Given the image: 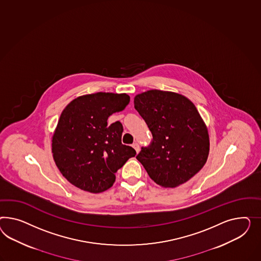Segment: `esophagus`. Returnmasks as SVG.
I'll use <instances>...</instances> for the list:
<instances>
[{"instance_id": "esophagus-1", "label": "esophagus", "mask_w": 261, "mask_h": 261, "mask_svg": "<svg viewBox=\"0 0 261 261\" xmlns=\"http://www.w3.org/2000/svg\"><path fill=\"white\" fill-rule=\"evenodd\" d=\"M132 146H133V148L136 150V152H137V153H139V152H140L141 148H140V145H139V143H138V142H135V143H133V145H132Z\"/></svg>"}]
</instances>
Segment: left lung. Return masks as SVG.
Masks as SVG:
<instances>
[{
  "instance_id": "left-lung-1",
  "label": "left lung",
  "mask_w": 261,
  "mask_h": 261,
  "mask_svg": "<svg viewBox=\"0 0 261 261\" xmlns=\"http://www.w3.org/2000/svg\"><path fill=\"white\" fill-rule=\"evenodd\" d=\"M135 109L153 136L137 160L155 184L174 188L204 166L209 135L195 105L180 94L149 90L135 97Z\"/></svg>"
}]
</instances>
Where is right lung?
<instances>
[{
  "label": "right lung",
  "instance_id": "right-lung-1",
  "mask_svg": "<svg viewBox=\"0 0 261 261\" xmlns=\"http://www.w3.org/2000/svg\"><path fill=\"white\" fill-rule=\"evenodd\" d=\"M129 101L125 93L99 92L77 97L64 108L52 137V153L58 169L71 184L101 193L136 155L134 148L121 143L120 121L107 124L109 116L122 111Z\"/></svg>",
  "mask_w": 261,
  "mask_h": 261
}]
</instances>
